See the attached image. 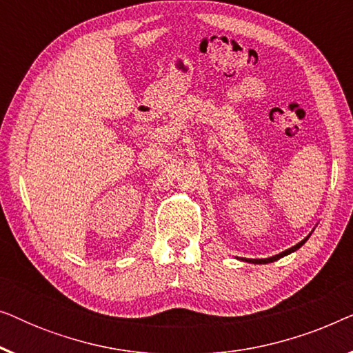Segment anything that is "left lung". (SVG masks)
Listing matches in <instances>:
<instances>
[{"instance_id":"8db88e82","label":"left lung","mask_w":353,"mask_h":353,"mask_svg":"<svg viewBox=\"0 0 353 353\" xmlns=\"http://www.w3.org/2000/svg\"><path fill=\"white\" fill-rule=\"evenodd\" d=\"M308 239V236L303 241H301V243L299 244H296L294 245V248H291V249H288V250H284V252H281V254H278V255H273V257H270V259H243V260H245V262H250V263H270V262H274V260H278V259H281V257H284V255H288V254H291V252H294V250H297V249H301L303 244H305V241Z\"/></svg>"}]
</instances>
